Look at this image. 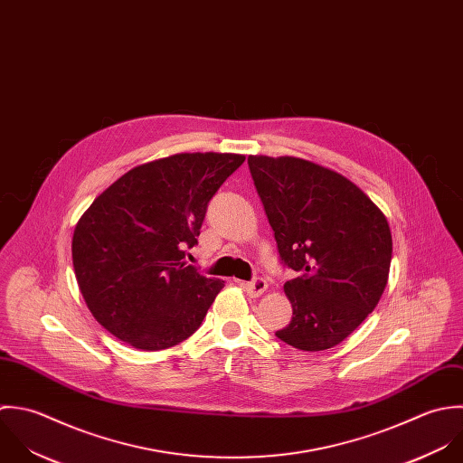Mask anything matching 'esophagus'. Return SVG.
<instances>
[{"mask_svg": "<svg viewBox=\"0 0 463 463\" xmlns=\"http://www.w3.org/2000/svg\"><path fill=\"white\" fill-rule=\"evenodd\" d=\"M242 288H244V291H246L251 298H257V297H260V295L268 289V282L259 277V279H253L251 282H244Z\"/></svg>", "mask_w": 463, "mask_h": 463, "instance_id": "1", "label": "esophagus"}]
</instances>
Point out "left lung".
Here are the masks:
<instances>
[{"instance_id": "obj_1", "label": "left lung", "mask_w": 463, "mask_h": 463, "mask_svg": "<svg viewBox=\"0 0 463 463\" xmlns=\"http://www.w3.org/2000/svg\"><path fill=\"white\" fill-rule=\"evenodd\" d=\"M250 172L275 232L293 306L275 335L317 352L341 343L379 304L392 262L384 213L341 174L300 157L250 156Z\"/></svg>"}]
</instances>
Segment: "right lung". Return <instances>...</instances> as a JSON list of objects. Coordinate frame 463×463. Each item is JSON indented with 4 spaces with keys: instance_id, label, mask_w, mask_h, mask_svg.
Listing matches in <instances>:
<instances>
[{
    "instance_id": "obj_1",
    "label": "right lung",
    "mask_w": 463,
    "mask_h": 463,
    "mask_svg": "<svg viewBox=\"0 0 463 463\" xmlns=\"http://www.w3.org/2000/svg\"><path fill=\"white\" fill-rule=\"evenodd\" d=\"M244 156L194 153L140 165L86 210L73 232V269L95 319L140 350L190 337L224 288L184 262L208 203Z\"/></svg>"
}]
</instances>
